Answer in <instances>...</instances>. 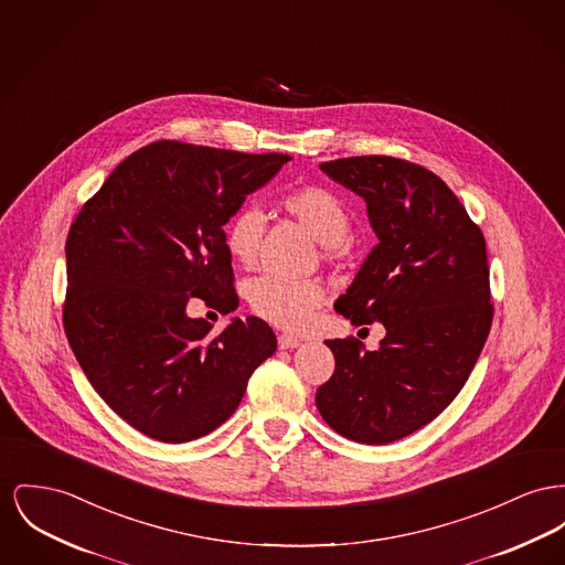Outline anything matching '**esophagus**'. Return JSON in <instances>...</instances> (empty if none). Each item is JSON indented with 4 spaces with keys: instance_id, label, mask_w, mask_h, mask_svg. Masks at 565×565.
<instances>
[{
    "instance_id": "1",
    "label": "esophagus",
    "mask_w": 565,
    "mask_h": 565,
    "mask_svg": "<svg viewBox=\"0 0 565 565\" xmlns=\"http://www.w3.org/2000/svg\"><path fill=\"white\" fill-rule=\"evenodd\" d=\"M277 341H279L281 350H292V348H299L300 345V339L292 337V334H279Z\"/></svg>"
}]
</instances>
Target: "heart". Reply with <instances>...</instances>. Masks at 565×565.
Wrapping results in <instances>:
<instances>
[{
  "label": "heart",
  "instance_id": "b5f03b06",
  "mask_svg": "<svg viewBox=\"0 0 565 565\" xmlns=\"http://www.w3.org/2000/svg\"><path fill=\"white\" fill-rule=\"evenodd\" d=\"M281 209L300 226L322 243V258L329 265H341L348 256V236L352 233V215L343 200L324 185H300L281 199ZM265 213L256 206L236 209L224 226V243L236 265L243 268L258 263ZM327 300V290L316 279H281L263 275L249 281L247 302L252 311L275 327L299 331L316 309Z\"/></svg>",
  "mask_w": 565,
  "mask_h": 565
}]
</instances>
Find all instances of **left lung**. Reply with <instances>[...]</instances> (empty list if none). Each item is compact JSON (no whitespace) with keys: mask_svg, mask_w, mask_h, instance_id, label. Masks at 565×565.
Here are the masks:
<instances>
[{"mask_svg":"<svg viewBox=\"0 0 565 565\" xmlns=\"http://www.w3.org/2000/svg\"><path fill=\"white\" fill-rule=\"evenodd\" d=\"M320 168L365 199L380 238L334 309L356 327L382 322L386 337L377 352L356 337L324 341L334 371L316 405L339 435L391 444L452 403L484 348L493 322L484 234L414 162L359 156Z\"/></svg>","mask_w":565,"mask_h":565,"instance_id":"8db88e82","label":"left lung"}]
</instances>
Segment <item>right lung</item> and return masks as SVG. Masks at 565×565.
I'll return each mask as SVG.
<instances>
[{
	"instance_id": "right-lung-1",
	"label": "right lung",
	"mask_w": 565,
	"mask_h": 565,
	"mask_svg": "<svg viewBox=\"0 0 565 565\" xmlns=\"http://www.w3.org/2000/svg\"><path fill=\"white\" fill-rule=\"evenodd\" d=\"M290 160L156 140L115 168L72 222L67 343L136 431L181 444L217 429L277 350L260 318L215 332L185 307L200 299L224 316L238 307L224 226Z\"/></svg>"
}]
</instances>
